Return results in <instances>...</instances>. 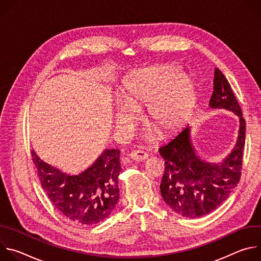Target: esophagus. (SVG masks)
Instances as JSON below:
<instances>
[{
    "mask_svg": "<svg viewBox=\"0 0 261 261\" xmlns=\"http://www.w3.org/2000/svg\"><path fill=\"white\" fill-rule=\"evenodd\" d=\"M129 157L134 160V161H143L147 159V154L144 153L143 151H133L129 154Z\"/></svg>",
    "mask_w": 261,
    "mask_h": 261,
    "instance_id": "esophagus-1",
    "label": "esophagus"
}]
</instances>
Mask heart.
Here are the masks:
<instances>
[{
    "label": "heart",
    "mask_w": 261,
    "mask_h": 261,
    "mask_svg": "<svg viewBox=\"0 0 261 261\" xmlns=\"http://www.w3.org/2000/svg\"><path fill=\"white\" fill-rule=\"evenodd\" d=\"M196 98L195 82L178 68H144L122 86V104L116 110L114 123L117 129H126L134 120L136 109L147 104V117L152 124L170 132L189 119Z\"/></svg>",
    "instance_id": "b5f03b06"
}]
</instances>
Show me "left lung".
I'll return each mask as SVG.
<instances>
[{
	"label": "left lung",
	"mask_w": 261,
	"mask_h": 261,
	"mask_svg": "<svg viewBox=\"0 0 261 261\" xmlns=\"http://www.w3.org/2000/svg\"><path fill=\"white\" fill-rule=\"evenodd\" d=\"M213 89L208 107L231 111L239 118L238 137L230 153L218 162L204 160L194 147L190 126L159 148L165 160L160 184L162 198L176 214L190 219L220 206L241 178L246 123L229 83L218 68Z\"/></svg>",
	"instance_id": "1"
}]
</instances>
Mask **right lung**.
Here are the masks:
<instances>
[{
    "instance_id": "right-lung-1",
    "label": "right lung",
    "mask_w": 261,
    "mask_h": 261,
    "mask_svg": "<svg viewBox=\"0 0 261 261\" xmlns=\"http://www.w3.org/2000/svg\"><path fill=\"white\" fill-rule=\"evenodd\" d=\"M32 159L49 200L70 220L81 225H95L115 210L120 198V150L105 148L79 174H69L44 162L35 151Z\"/></svg>"
}]
</instances>
